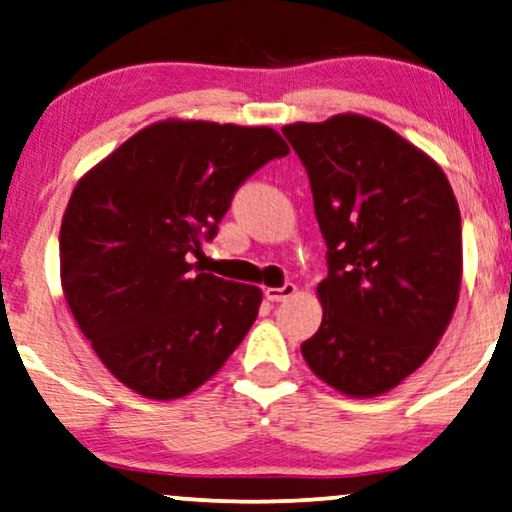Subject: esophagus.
Returning <instances> with one entry per match:
<instances>
[{"label":"esophagus","mask_w":512,"mask_h":512,"mask_svg":"<svg viewBox=\"0 0 512 512\" xmlns=\"http://www.w3.org/2000/svg\"><path fill=\"white\" fill-rule=\"evenodd\" d=\"M296 294V284H284V287H268L265 289V298L272 303H280V301H287Z\"/></svg>","instance_id":"1"}]
</instances>
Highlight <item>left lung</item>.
Here are the masks:
<instances>
[{
  "instance_id": "8db88e82",
  "label": "left lung",
  "mask_w": 512,
  "mask_h": 512,
  "mask_svg": "<svg viewBox=\"0 0 512 512\" xmlns=\"http://www.w3.org/2000/svg\"><path fill=\"white\" fill-rule=\"evenodd\" d=\"M327 242L322 324L301 345L317 378L378 397L428 360L463 277L461 211L440 164L376 119L343 112L282 126Z\"/></svg>"
}]
</instances>
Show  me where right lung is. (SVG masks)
Listing matches in <instances>:
<instances>
[{
	"instance_id": "obj_1",
	"label": "right lung",
	"mask_w": 512,
	"mask_h": 512,
	"mask_svg": "<svg viewBox=\"0 0 512 512\" xmlns=\"http://www.w3.org/2000/svg\"><path fill=\"white\" fill-rule=\"evenodd\" d=\"M289 145L270 126L162 119L79 178L61 223V287L105 369L148 400L207 383L247 336L263 291L188 254L244 178Z\"/></svg>"
}]
</instances>
